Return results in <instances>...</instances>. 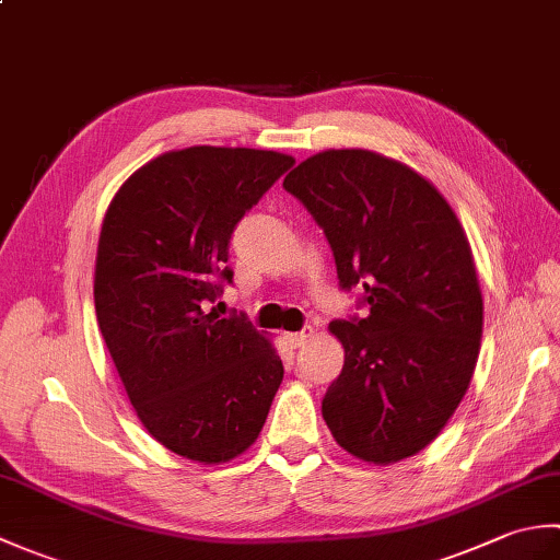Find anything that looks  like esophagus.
<instances>
[{
	"mask_svg": "<svg viewBox=\"0 0 560 560\" xmlns=\"http://www.w3.org/2000/svg\"><path fill=\"white\" fill-rule=\"evenodd\" d=\"M313 337V327H303L301 331H291V335H287V339H289V343L291 347H303V343Z\"/></svg>",
	"mask_w": 560,
	"mask_h": 560,
	"instance_id": "1",
	"label": "esophagus"
}]
</instances>
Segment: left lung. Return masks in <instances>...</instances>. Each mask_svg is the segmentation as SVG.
<instances>
[{
  "label": "left lung",
  "instance_id": "left-lung-1",
  "mask_svg": "<svg viewBox=\"0 0 560 560\" xmlns=\"http://www.w3.org/2000/svg\"><path fill=\"white\" fill-rule=\"evenodd\" d=\"M283 189L323 229L339 289L363 291L365 315L329 325L343 368L323 399L337 443L389 464L443 431L479 359L483 301L462 225L445 197L392 159L329 149Z\"/></svg>",
  "mask_w": 560,
  "mask_h": 560
}]
</instances>
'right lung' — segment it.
<instances>
[{
  "instance_id": "1",
  "label": "right lung",
  "mask_w": 560,
  "mask_h": 560,
  "mask_svg": "<svg viewBox=\"0 0 560 560\" xmlns=\"http://www.w3.org/2000/svg\"><path fill=\"white\" fill-rule=\"evenodd\" d=\"M295 161L189 147L139 168L103 219L96 317L147 431L187 459L229 462L255 443L283 363L247 317L209 305L233 283L237 221Z\"/></svg>"
}]
</instances>
